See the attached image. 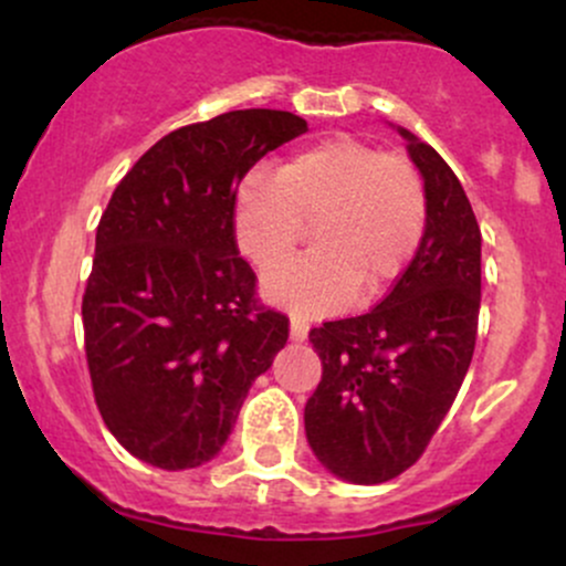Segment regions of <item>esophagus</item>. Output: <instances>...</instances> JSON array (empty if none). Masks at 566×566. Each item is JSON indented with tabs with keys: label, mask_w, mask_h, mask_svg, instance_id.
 I'll return each mask as SVG.
<instances>
[{
	"label": "esophagus",
	"mask_w": 566,
	"mask_h": 566,
	"mask_svg": "<svg viewBox=\"0 0 566 566\" xmlns=\"http://www.w3.org/2000/svg\"><path fill=\"white\" fill-rule=\"evenodd\" d=\"M290 337L295 343H303L305 337H308V322H305L303 316H297V314L290 316Z\"/></svg>",
	"instance_id": "esophagus-1"
}]
</instances>
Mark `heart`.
Instances as JSON below:
<instances>
[{"label":"heart","mask_w":566,"mask_h":566,"mask_svg":"<svg viewBox=\"0 0 566 566\" xmlns=\"http://www.w3.org/2000/svg\"><path fill=\"white\" fill-rule=\"evenodd\" d=\"M314 223L316 250L263 279L269 301L322 314L373 301L412 261L426 231V186L412 161L350 135L301 148L279 175L252 172L233 199V233L258 271L282 265Z\"/></svg>","instance_id":"heart-1"}]
</instances>
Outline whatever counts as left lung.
<instances>
[{
	"instance_id": "obj_1",
	"label": "left lung",
	"mask_w": 566,
	"mask_h": 566,
	"mask_svg": "<svg viewBox=\"0 0 566 566\" xmlns=\"http://www.w3.org/2000/svg\"><path fill=\"white\" fill-rule=\"evenodd\" d=\"M426 186V231L369 314L324 322L308 340L322 380L305 401L316 460L350 484H382L423 454L469 373L482 303V231L458 175L405 127Z\"/></svg>"
}]
</instances>
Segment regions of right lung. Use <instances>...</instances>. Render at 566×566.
<instances>
[{
    "mask_svg": "<svg viewBox=\"0 0 566 566\" xmlns=\"http://www.w3.org/2000/svg\"><path fill=\"white\" fill-rule=\"evenodd\" d=\"M308 125L244 108L165 135L116 186L82 297L103 423L165 471L220 452L247 391L287 343V316L255 301L233 199L255 161Z\"/></svg>",
    "mask_w": 566,
    "mask_h": 566,
    "instance_id": "add662e5",
    "label": "right lung"
}]
</instances>
